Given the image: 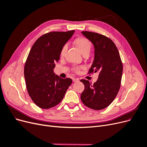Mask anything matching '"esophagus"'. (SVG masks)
I'll use <instances>...</instances> for the list:
<instances>
[{
  "mask_svg": "<svg viewBox=\"0 0 147 147\" xmlns=\"http://www.w3.org/2000/svg\"><path fill=\"white\" fill-rule=\"evenodd\" d=\"M72 80H73V82H78L79 81V79L78 78H74L73 79H72Z\"/></svg>",
  "mask_w": 147,
  "mask_h": 147,
  "instance_id": "esophagus-1",
  "label": "esophagus"
}]
</instances>
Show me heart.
Masks as SVG:
<instances>
[{
	"mask_svg": "<svg viewBox=\"0 0 147 147\" xmlns=\"http://www.w3.org/2000/svg\"><path fill=\"white\" fill-rule=\"evenodd\" d=\"M74 44L76 47L78 48V50H80L83 55L86 54V53H89L91 50V42L89 40L85 37H78L74 40ZM67 47L66 45H64L62 47L61 51H60V57H63L64 56L65 52L66 51ZM73 70L75 72H79L80 68L78 67H74Z\"/></svg>",
	"mask_w": 147,
	"mask_h": 147,
	"instance_id": "heart-1",
	"label": "heart"
}]
</instances>
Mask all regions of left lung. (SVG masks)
<instances>
[{
  "label": "left lung",
  "instance_id": "8db88e82",
  "mask_svg": "<svg viewBox=\"0 0 147 147\" xmlns=\"http://www.w3.org/2000/svg\"><path fill=\"white\" fill-rule=\"evenodd\" d=\"M82 33L94 47V59L88 74L98 72L99 74L93 84L81 80L84 85L81 100L88 107L99 110L108 107L116 97L121 86L123 64L118 49L110 38L88 31Z\"/></svg>",
  "mask_w": 147,
  "mask_h": 147
}]
</instances>
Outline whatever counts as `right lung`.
<instances>
[{
    "mask_svg": "<svg viewBox=\"0 0 147 147\" xmlns=\"http://www.w3.org/2000/svg\"><path fill=\"white\" fill-rule=\"evenodd\" d=\"M75 30L50 32L40 37L31 48L24 65L26 85L31 99L39 107H53L63 100L72 79L55 75L53 69L60 51Z\"/></svg>",
    "mask_w": 147,
    "mask_h": 147,
    "instance_id": "obj_1",
    "label": "right lung"
}]
</instances>
